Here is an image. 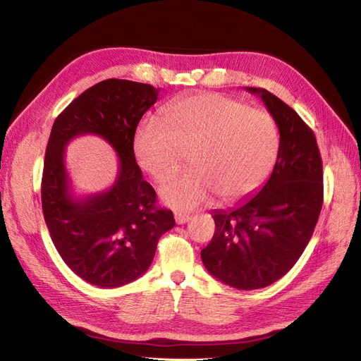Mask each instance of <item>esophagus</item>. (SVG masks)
<instances>
[{"label": "esophagus", "instance_id": "obj_1", "mask_svg": "<svg viewBox=\"0 0 361 361\" xmlns=\"http://www.w3.org/2000/svg\"><path fill=\"white\" fill-rule=\"evenodd\" d=\"M190 220V216L189 214H181V212H175V221L178 225H183V224H186V221H189Z\"/></svg>", "mask_w": 361, "mask_h": 361}]
</instances>
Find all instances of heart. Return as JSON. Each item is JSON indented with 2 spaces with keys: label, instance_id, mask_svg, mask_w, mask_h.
<instances>
[{
  "label": "heart",
  "instance_id": "heart-1",
  "mask_svg": "<svg viewBox=\"0 0 361 361\" xmlns=\"http://www.w3.org/2000/svg\"><path fill=\"white\" fill-rule=\"evenodd\" d=\"M166 121L142 122L135 136V155L157 181L171 178L190 155L194 171L159 190L173 209H195L216 194L221 203L242 202L264 185L278 159L279 130L271 114L237 99H183L169 106Z\"/></svg>",
  "mask_w": 361,
  "mask_h": 361
}]
</instances>
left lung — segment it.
Returning <instances> with one entry per match:
<instances>
[{"label": "left lung", "instance_id": "1", "mask_svg": "<svg viewBox=\"0 0 361 361\" xmlns=\"http://www.w3.org/2000/svg\"><path fill=\"white\" fill-rule=\"evenodd\" d=\"M262 99L279 128L278 159L270 178L216 221L202 260L214 278L237 290L264 288L281 279L307 247L323 206V161L317 137L299 114L264 88Z\"/></svg>", "mask_w": 361, "mask_h": 361}]
</instances>
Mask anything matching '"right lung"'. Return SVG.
Here are the masks:
<instances>
[{"label": "right lung", "mask_w": 361, "mask_h": 361, "mask_svg": "<svg viewBox=\"0 0 361 361\" xmlns=\"http://www.w3.org/2000/svg\"><path fill=\"white\" fill-rule=\"evenodd\" d=\"M159 88L106 79L75 97L54 121L42 176V208L54 247L71 270L93 286H126L149 270L159 237L175 225L159 208L157 192L142 178L133 141L142 114ZM93 133L117 150L120 172L105 193L74 199L64 167L73 137Z\"/></svg>", "instance_id": "right-lung-1"}]
</instances>
